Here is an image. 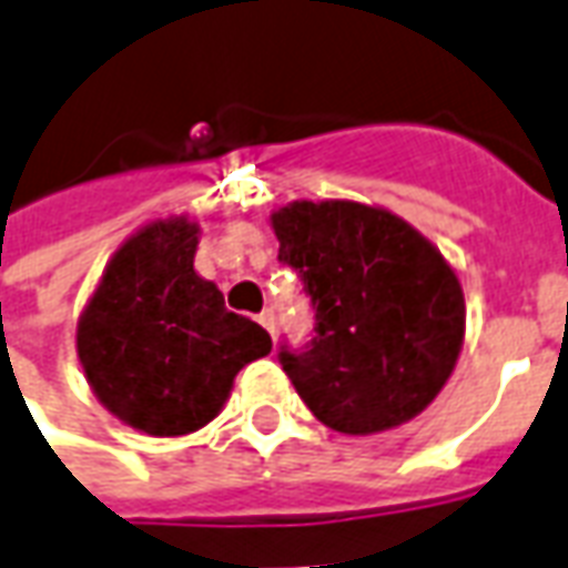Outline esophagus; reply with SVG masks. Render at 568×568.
Returning <instances> with one entry per match:
<instances>
[{
	"instance_id": "obj_1",
	"label": "esophagus",
	"mask_w": 568,
	"mask_h": 568,
	"mask_svg": "<svg viewBox=\"0 0 568 568\" xmlns=\"http://www.w3.org/2000/svg\"><path fill=\"white\" fill-rule=\"evenodd\" d=\"M258 322L264 325V328H267V332L273 334V325H276V322H273V310H261Z\"/></svg>"
}]
</instances>
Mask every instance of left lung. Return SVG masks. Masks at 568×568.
<instances>
[{
  "label": "left lung",
  "instance_id": "8db88e82",
  "mask_svg": "<svg viewBox=\"0 0 568 568\" xmlns=\"http://www.w3.org/2000/svg\"><path fill=\"white\" fill-rule=\"evenodd\" d=\"M271 224L316 313L307 346H280L313 417L374 435L423 414L465 337L463 285L444 255L405 219L353 200H295Z\"/></svg>",
  "mask_w": 568,
  "mask_h": 568
}]
</instances>
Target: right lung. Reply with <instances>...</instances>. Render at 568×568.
<instances>
[{
	"instance_id": "1",
	"label": "right lung",
	"mask_w": 568,
	"mask_h": 568,
	"mask_svg": "<svg viewBox=\"0 0 568 568\" xmlns=\"http://www.w3.org/2000/svg\"><path fill=\"white\" fill-rule=\"evenodd\" d=\"M197 222H151L118 248L81 313L75 346L93 395L154 438L206 426L248 362L271 353L258 322L224 307L194 271Z\"/></svg>"
}]
</instances>
